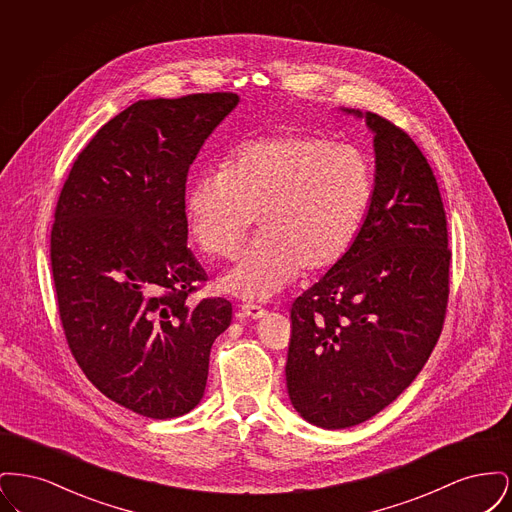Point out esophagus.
<instances>
[{
  "label": "esophagus",
  "instance_id": "34e87169",
  "mask_svg": "<svg viewBox=\"0 0 512 512\" xmlns=\"http://www.w3.org/2000/svg\"><path fill=\"white\" fill-rule=\"evenodd\" d=\"M267 315V309L261 307V305H255V303H244L240 307V317L244 318H261Z\"/></svg>",
  "mask_w": 512,
  "mask_h": 512
}]
</instances>
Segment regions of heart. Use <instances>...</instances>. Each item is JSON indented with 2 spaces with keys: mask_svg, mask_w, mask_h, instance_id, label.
Wrapping results in <instances>:
<instances>
[{
  "mask_svg": "<svg viewBox=\"0 0 512 512\" xmlns=\"http://www.w3.org/2000/svg\"><path fill=\"white\" fill-rule=\"evenodd\" d=\"M376 195L363 147L317 132H284L230 149L220 171L186 192L195 244L209 259H234L257 217L261 236L222 286L267 299L301 272L336 267L357 242Z\"/></svg>",
  "mask_w": 512,
  "mask_h": 512,
  "instance_id": "b5f03b06",
  "label": "heart"
}]
</instances>
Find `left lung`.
Listing matches in <instances>:
<instances>
[{"label":"left lung","instance_id":"obj_1","mask_svg":"<svg viewBox=\"0 0 512 512\" xmlns=\"http://www.w3.org/2000/svg\"><path fill=\"white\" fill-rule=\"evenodd\" d=\"M366 124L376 134V195L365 226L290 311L288 393L326 430L357 426L397 399L438 343L449 301L436 176L403 128L376 113Z\"/></svg>","mask_w":512,"mask_h":512}]
</instances>
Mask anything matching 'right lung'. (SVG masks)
<instances>
[{
    "label": "right lung",
    "instance_id": "add662e5",
    "mask_svg": "<svg viewBox=\"0 0 512 512\" xmlns=\"http://www.w3.org/2000/svg\"><path fill=\"white\" fill-rule=\"evenodd\" d=\"M232 92L132 103L103 124L55 207L49 261L74 361L105 397L165 420L201 401L209 353L232 322L188 242L186 182Z\"/></svg>",
    "mask_w": 512,
    "mask_h": 512
}]
</instances>
